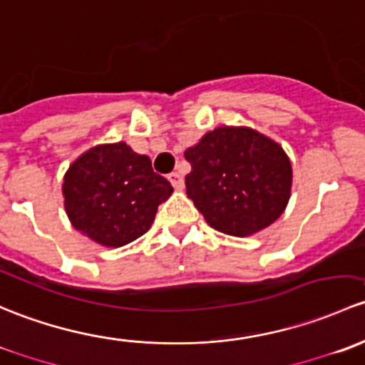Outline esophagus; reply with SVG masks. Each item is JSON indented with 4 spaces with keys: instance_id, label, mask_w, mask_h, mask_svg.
I'll return each mask as SVG.
<instances>
[{
    "instance_id": "34e87169",
    "label": "esophagus",
    "mask_w": 365,
    "mask_h": 365,
    "mask_svg": "<svg viewBox=\"0 0 365 365\" xmlns=\"http://www.w3.org/2000/svg\"><path fill=\"white\" fill-rule=\"evenodd\" d=\"M168 181H170L172 186H174V190H182L184 181L179 172H172V174H168Z\"/></svg>"
}]
</instances>
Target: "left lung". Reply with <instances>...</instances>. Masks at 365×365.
I'll use <instances>...</instances> for the list:
<instances>
[{
    "mask_svg": "<svg viewBox=\"0 0 365 365\" xmlns=\"http://www.w3.org/2000/svg\"><path fill=\"white\" fill-rule=\"evenodd\" d=\"M186 193L205 221L246 237L272 225L287 209L292 163L277 142L246 126H220L187 148Z\"/></svg>",
    "mask_w": 365,
    "mask_h": 365,
    "instance_id": "8db88e82",
    "label": "left lung"
}]
</instances>
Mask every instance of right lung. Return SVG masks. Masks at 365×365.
Segmentation results:
<instances>
[{
    "instance_id": "obj_1",
    "label": "right lung",
    "mask_w": 365,
    "mask_h": 365,
    "mask_svg": "<svg viewBox=\"0 0 365 365\" xmlns=\"http://www.w3.org/2000/svg\"><path fill=\"white\" fill-rule=\"evenodd\" d=\"M174 187L151 160L125 142L81 155L65 174V210L75 230L105 247H121L151 228L158 205Z\"/></svg>"
}]
</instances>
